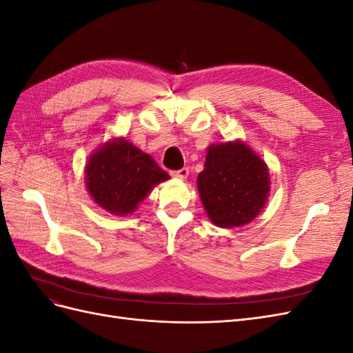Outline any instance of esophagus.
Here are the masks:
<instances>
[{
  "mask_svg": "<svg viewBox=\"0 0 353 353\" xmlns=\"http://www.w3.org/2000/svg\"><path fill=\"white\" fill-rule=\"evenodd\" d=\"M188 174H190L188 168H181L178 170H172V172H170V175H172L174 178H178V179H185L188 176Z\"/></svg>",
  "mask_w": 353,
  "mask_h": 353,
  "instance_id": "34e87169",
  "label": "esophagus"
}]
</instances>
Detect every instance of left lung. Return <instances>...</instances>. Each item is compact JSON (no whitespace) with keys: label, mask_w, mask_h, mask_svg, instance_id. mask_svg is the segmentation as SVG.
<instances>
[{"label":"left lung","mask_w":353,"mask_h":353,"mask_svg":"<svg viewBox=\"0 0 353 353\" xmlns=\"http://www.w3.org/2000/svg\"><path fill=\"white\" fill-rule=\"evenodd\" d=\"M197 190L208 218L219 228L248 225L271 190L270 168L241 140L210 144Z\"/></svg>","instance_id":"left-lung-1"}]
</instances>
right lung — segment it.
<instances>
[{
  "label": "right lung",
  "mask_w": 353,
  "mask_h": 353,
  "mask_svg": "<svg viewBox=\"0 0 353 353\" xmlns=\"http://www.w3.org/2000/svg\"><path fill=\"white\" fill-rule=\"evenodd\" d=\"M83 172L92 200L116 216L131 215L157 184L169 179L150 154L123 137L100 145Z\"/></svg>",
  "instance_id": "right-lung-1"
}]
</instances>
